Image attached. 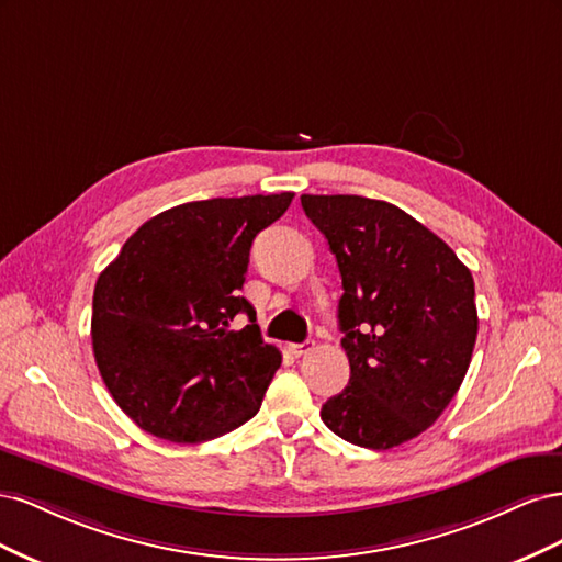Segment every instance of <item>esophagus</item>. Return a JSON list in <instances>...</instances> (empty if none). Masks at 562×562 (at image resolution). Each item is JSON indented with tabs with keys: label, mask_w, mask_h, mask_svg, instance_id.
<instances>
[{
	"label": "esophagus",
	"mask_w": 562,
	"mask_h": 562,
	"mask_svg": "<svg viewBox=\"0 0 562 562\" xmlns=\"http://www.w3.org/2000/svg\"><path fill=\"white\" fill-rule=\"evenodd\" d=\"M312 347H314V342H302V345H291L288 349H291L293 356H304Z\"/></svg>",
	"instance_id": "obj_1"
}]
</instances>
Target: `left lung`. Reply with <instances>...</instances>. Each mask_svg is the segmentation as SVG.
<instances>
[{"label":"left lung","instance_id":"left-lung-1","mask_svg":"<svg viewBox=\"0 0 562 562\" xmlns=\"http://www.w3.org/2000/svg\"><path fill=\"white\" fill-rule=\"evenodd\" d=\"M342 277L337 318L349 384L321 407L339 438L389 450L446 411L479 335L473 277L454 250L394 203L302 194Z\"/></svg>","mask_w":562,"mask_h":562}]
</instances>
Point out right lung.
<instances>
[{"instance_id": "obj_1", "label": "right lung", "mask_w": 562, "mask_h": 562, "mask_svg": "<svg viewBox=\"0 0 562 562\" xmlns=\"http://www.w3.org/2000/svg\"><path fill=\"white\" fill-rule=\"evenodd\" d=\"M293 192L190 201L135 232L100 271L93 356L116 405L147 434L203 443L260 411L281 366L241 295L252 239ZM249 316L236 329L233 318Z\"/></svg>"}]
</instances>
